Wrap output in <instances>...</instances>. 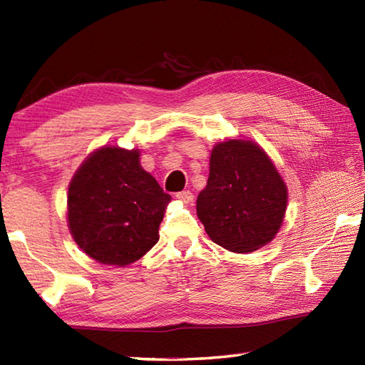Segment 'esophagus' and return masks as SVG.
<instances>
[{"instance_id": "esophagus-1", "label": "esophagus", "mask_w": 365, "mask_h": 365, "mask_svg": "<svg viewBox=\"0 0 365 365\" xmlns=\"http://www.w3.org/2000/svg\"><path fill=\"white\" fill-rule=\"evenodd\" d=\"M175 197H177L178 200H182L183 204H190V202H192V199H195V196H192L191 191H180V192H177Z\"/></svg>"}]
</instances>
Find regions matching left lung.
I'll return each mask as SVG.
<instances>
[{
  "label": "left lung",
  "instance_id": "obj_1",
  "mask_svg": "<svg viewBox=\"0 0 365 365\" xmlns=\"http://www.w3.org/2000/svg\"><path fill=\"white\" fill-rule=\"evenodd\" d=\"M287 199V185L267 152L246 139H227L213 145L196 212L212 242L250 254L276 237Z\"/></svg>",
  "mask_w": 365,
  "mask_h": 365
}]
</instances>
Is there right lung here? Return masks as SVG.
Here are the masks:
<instances>
[{"mask_svg":"<svg viewBox=\"0 0 365 365\" xmlns=\"http://www.w3.org/2000/svg\"><path fill=\"white\" fill-rule=\"evenodd\" d=\"M139 155L138 149L100 147L68 185V230L83 252L103 265H130L160 238L170 196L143 169Z\"/></svg>","mask_w":365,"mask_h":365,"instance_id":"right-lung-1","label":"right lung"}]
</instances>
